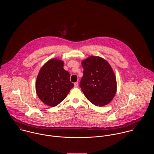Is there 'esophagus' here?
Segmentation results:
<instances>
[{"label": "esophagus", "instance_id": "obj_1", "mask_svg": "<svg viewBox=\"0 0 154 154\" xmlns=\"http://www.w3.org/2000/svg\"><path fill=\"white\" fill-rule=\"evenodd\" d=\"M78 85H79V84H78V82H75V83L74 84V86H75V87H76V88L78 87Z\"/></svg>", "mask_w": 154, "mask_h": 154}]
</instances>
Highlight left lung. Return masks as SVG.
<instances>
[{
  "instance_id": "1",
  "label": "left lung",
  "mask_w": 154,
  "mask_h": 154,
  "mask_svg": "<svg viewBox=\"0 0 154 154\" xmlns=\"http://www.w3.org/2000/svg\"><path fill=\"white\" fill-rule=\"evenodd\" d=\"M84 75L80 87L85 97L94 105H107L114 97L117 81L114 71L104 59L91 56L82 60Z\"/></svg>"
}]
</instances>
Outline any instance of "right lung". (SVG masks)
<instances>
[{
	"label": "right lung",
	"instance_id": "add662e5",
	"mask_svg": "<svg viewBox=\"0 0 154 154\" xmlns=\"http://www.w3.org/2000/svg\"><path fill=\"white\" fill-rule=\"evenodd\" d=\"M64 62L51 59L40 69L35 83L36 93L40 100L50 107L60 104L74 86L69 73L63 68Z\"/></svg>",
	"mask_w": 154,
	"mask_h": 154
}]
</instances>
